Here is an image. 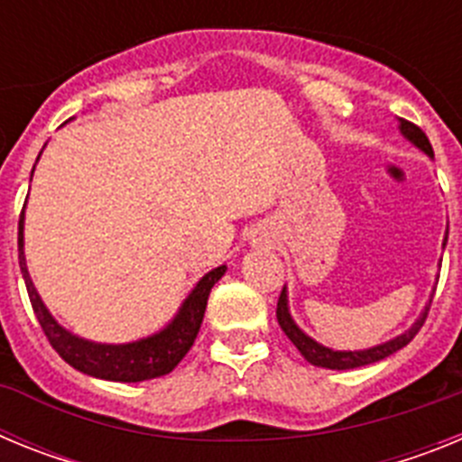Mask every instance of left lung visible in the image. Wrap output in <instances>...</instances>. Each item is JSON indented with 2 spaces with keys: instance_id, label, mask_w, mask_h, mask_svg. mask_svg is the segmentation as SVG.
<instances>
[{
  "instance_id": "obj_1",
  "label": "left lung",
  "mask_w": 462,
  "mask_h": 462,
  "mask_svg": "<svg viewBox=\"0 0 462 462\" xmlns=\"http://www.w3.org/2000/svg\"><path fill=\"white\" fill-rule=\"evenodd\" d=\"M400 134L407 138L410 143H414L416 148L423 150L428 157H432V145L428 141L426 134L419 129L416 125L407 120H400ZM444 245H447V236H444ZM287 287L282 289L280 300H277V321H280V328L284 330V336L296 345V349L305 356V361L312 363V365H319V368H330V370H352V368H361V365H370V363H377L382 358L391 356L398 349L410 345L414 340V336L421 330L423 321L428 317V310H430L432 298L428 300L426 310L421 312V317L411 324V328H407L405 333H400L398 337L389 342H382L377 346H370V349H358V352H337V349H328V346L319 345L317 340H312L310 336H305L303 330L298 328L296 321L291 319V312H289V300H287Z\"/></svg>"
}]
</instances>
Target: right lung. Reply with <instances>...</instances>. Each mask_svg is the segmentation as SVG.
<instances>
[{
  "label": "right lung",
  "mask_w": 462,
  "mask_h": 462,
  "mask_svg": "<svg viewBox=\"0 0 462 462\" xmlns=\"http://www.w3.org/2000/svg\"><path fill=\"white\" fill-rule=\"evenodd\" d=\"M41 157V154H39ZM36 157V162H39ZM34 173V171H32ZM24 212L20 215L18 222V259L20 273H23L24 287L30 293L32 308H34L36 319L41 328L46 333L48 342L52 345L60 356L80 373L89 374L97 379H108V382H145V379L162 377L169 374L178 363L185 358L194 345L199 328H201L203 314H206L208 296L210 289L222 280L226 273V266L212 268L210 273L199 280L185 303L180 305L178 314L171 319L169 326L154 333V336L143 337L136 342H126V345H101V342H89L85 337L73 336L64 326L55 321L48 308L43 305L41 296L36 293L34 282H32L30 271H27V261H24Z\"/></svg>",
  "instance_id": "obj_1"
}]
</instances>
